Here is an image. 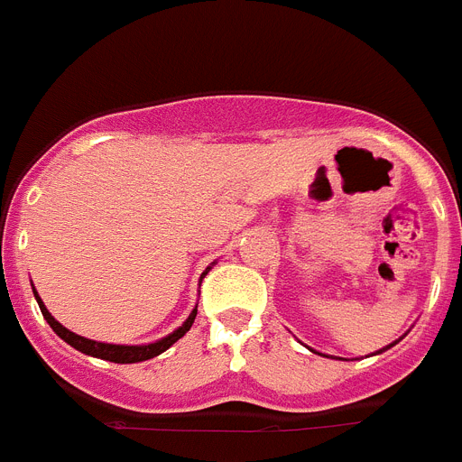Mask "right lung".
<instances>
[{"mask_svg": "<svg viewBox=\"0 0 462 462\" xmlns=\"http://www.w3.org/2000/svg\"><path fill=\"white\" fill-rule=\"evenodd\" d=\"M34 298H37V303H40V310L42 315H44V319L49 321V327L53 328V331L60 336V338L65 340V343H69L75 350L84 352V355H91V356H98V359H107V362H115V364H135V362H145V359H152V356L162 355L164 350H169L176 340H180L185 336V333L189 331V327H192V321H195L197 317V308L192 310V315L185 319V324L180 328H176V331L171 333V336H166V338L157 340V343H150V345H110V343H96V340H88V338H81V336H77V333L68 331V328L63 327V324H58L56 319L51 317V312L44 308V303L40 300V296L34 293Z\"/></svg>", "mask_w": 462, "mask_h": 462, "instance_id": "1", "label": "right lung"}]
</instances>
